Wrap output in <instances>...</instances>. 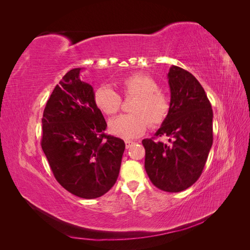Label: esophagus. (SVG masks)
Returning a JSON list of instances; mask_svg holds the SVG:
<instances>
[{"label": "esophagus", "mask_w": 250, "mask_h": 250, "mask_svg": "<svg viewBox=\"0 0 250 250\" xmlns=\"http://www.w3.org/2000/svg\"><path fill=\"white\" fill-rule=\"evenodd\" d=\"M133 144H134V142H132V141H125V147H126V149L130 148L133 145Z\"/></svg>", "instance_id": "34e87169"}]
</instances>
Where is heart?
Listing matches in <instances>:
<instances>
[{"label":"heart","instance_id":"obj_1","mask_svg":"<svg viewBox=\"0 0 250 250\" xmlns=\"http://www.w3.org/2000/svg\"><path fill=\"white\" fill-rule=\"evenodd\" d=\"M125 97H134L129 115H121L109 121V132L118 138L129 140L146 131L148 125H161L167 119L171 102L168 95L160 89L154 78L147 74L135 73L118 82ZM97 108L104 115L112 116L121 107L120 95L108 85L98 86L94 93Z\"/></svg>","mask_w":250,"mask_h":250}]
</instances>
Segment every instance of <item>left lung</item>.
<instances>
[{"label":"left lung","instance_id":"obj_1","mask_svg":"<svg viewBox=\"0 0 250 250\" xmlns=\"http://www.w3.org/2000/svg\"><path fill=\"white\" fill-rule=\"evenodd\" d=\"M170 112L156 138L145 139V170L156 188L177 193L200 177L213 145V109L203 87L193 75L172 65L168 73Z\"/></svg>","mask_w":250,"mask_h":250}]
</instances>
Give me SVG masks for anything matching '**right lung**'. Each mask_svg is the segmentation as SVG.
<instances>
[{
  "label": "right lung",
  "mask_w": 250,
  "mask_h": 250,
  "mask_svg": "<svg viewBox=\"0 0 250 250\" xmlns=\"http://www.w3.org/2000/svg\"><path fill=\"white\" fill-rule=\"evenodd\" d=\"M81 70L67 72L52 92L42 119V148L66 191L94 199L116 184L125 143L104 133L107 124L93 86L79 78Z\"/></svg>",
  "instance_id": "right-lung-1"
}]
</instances>
